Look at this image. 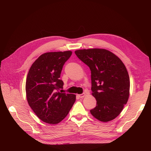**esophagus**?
I'll use <instances>...</instances> for the list:
<instances>
[{"mask_svg":"<svg viewBox=\"0 0 151 151\" xmlns=\"http://www.w3.org/2000/svg\"><path fill=\"white\" fill-rule=\"evenodd\" d=\"M86 96V94L85 93H83V94H79L78 95V96L79 97V98H84V96Z\"/></svg>","mask_w":151,"mask_h":151,"instance_id":"34e87169","label":"esophagus"}]
</instances>
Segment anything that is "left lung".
Returning <instances> with one entry per match:
<instances>
[{"label":"left lung","instance_id":"8db88e82","mask_svg":"<svg viewBox=\"0 0 151 151\" xmlns=\"http://www.w3.org/2000/svg\"><path fill=\"white\" fill-rule=\"evenodd\" d=\"M75 53L91 71L92 95L96 100L91 115L103 122L114 120L129 98L130 78L124 63L104 48L77 50Z\"/></svg>","mask_w":151,"mask_h":151}]
</instances>
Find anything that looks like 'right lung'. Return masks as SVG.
Returning <instances> with one entry per match:
<instances>
[{
  "instance_id": "add662e5",
  "label": "right lung",
  "mask_w": 151,
  "mask_h": 151,
  "mask_svg": "<svg viewBox=\"0 0 151 151\" xmlns=\"http://www.w3.org/2000/svg\"><path fill=\"white\" fill-rule=\"evenodd\" d=\"M72 53L68 50L41 55L27 76V101L36 115L49 124H57L64 119L76 101V94L58 91L63 86L60 79L63 65Z\"/></svg>"
}]
</instances>
